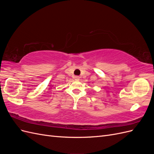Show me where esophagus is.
Returning <instances> with one entry per match:
<instances>
[{
	"label": "esophagus",
	"instance_id": "1",
	"mask_svg": "<svg viewBox=\"0 0 154 154\" xmlns=\"http://www.w3.org/2000/svg\"><path fill=\"white\" fill-rule=\"evenodd\" d=\"M74 80H80V77H79L78 76H74Z\"/></svg>",
	"mask_w": 154,
	"mask_h": 154
}]
</instances>
